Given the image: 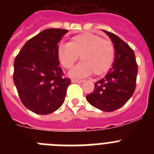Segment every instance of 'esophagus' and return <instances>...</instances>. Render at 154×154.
<instances>
[{
	"label": "esophagus",
	"instance_id": "esophagus-1",
	"mask_svg": "<svg viewBox=\"0 0 154 154\" xmlns=\"http://www.w3.org/2000/svg\"><path fill=\"white\" fill-rule=\"evenodd\" d=\"M83 82V80H79L77 79H72V83H82Z\"/></svg>",
	"mask_w": 154,
	"mask_h": 154
}]
</instances>
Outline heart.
<instances>
[{
	"instance_id": "1",
	"label": "heart",
	"mask_w": 154,
	"mask_h": 154,
	"mask_svg": "<svg viewBox=\"0 0 154 154\" xmlns=\"http://www.w3.org/2000/svg\"><path fill=\"white\" fill-rule=\"evenodd\" d=\"M72 77H83L93 74L101 75L106 73L115 60V48L110 41L104 40L95 34L85 32L72 37L68 44H60L57 48V56L61 65L69 69Z\"/></svg>"
}]
</instances>
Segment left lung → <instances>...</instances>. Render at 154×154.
Masks as SVG:
<instances>
[{
	"instance_id": "8db88e82",
	"label": "left lung",
	"mask_w": 154,
	"mask_h": 154,
	"mask_svg": "<svg viewBox=\"0 0 154 154\" xmlns=\"http://www.w3.org/2000/svg\"><path fill=\"white\" fill-rule=\"evenodd\" d=\"M103 31L113 44L115 60L104 78L95 83L94 91L87 95L86 99L102 111L112 112L123 106L133 96L138 66L131 48L115 34Z\"/></svg>"
}]
</instances>
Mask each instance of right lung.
I'll return each instance as SVG.
<instances>
[{
  "mask_svg": "<svg viewBox=\"0 0 154 154\" xmlns=\"http://www.w3.org/2000/svg\"><path fill=\"white\" fill-rule=\"evenodd\" d=\"M68 31L44 30L29 39L16 56L14 82L23 105L35 113H51L65 101L71 80L64 78L57 48Z\"/></svg>",
  "mask_w": 154,
  "mask_h": 154,
  "instance_id": "add662e5",
  "label": "right lung"
}]
</instances>
